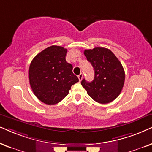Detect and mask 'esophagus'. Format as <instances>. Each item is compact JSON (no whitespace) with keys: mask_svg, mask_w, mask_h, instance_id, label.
<instances>
[{"mask_svg":"<svg viewBox=\"0 0 152 152\" xmlns=\"http://www.w3.org/2000/svg\"><path fill=\"white\" fill-rule=\"evenodd\" d=\"M83 74H80L78 75V80H79V81H81V80L83 79Z\"/></svg>","mask_w":152,"mask_h":152,"instance_id":"1","label":"esophagus"}]
</instances>
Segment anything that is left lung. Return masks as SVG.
Returning a JSON list of instances; mask_svg holds the SVG:
<instances>
[{
	"mask_svg": "<svg viewBox=\"0 0 152 152\" xmlns=\"http://www.w3.org/2000/svg\"><path fill=\"white\" fill-rule=\"evenodd\" d=\"M94 70L92 82L83 79L81 85L89 96L99 104H108L120 94L125 80L124 68L115 54L108 48L96 47L84 50Z\"/></svg>",
	"mask_w": 152,
	"mask_h": 152,
	"instance_id": "1",
	"label": "left lung"
}]
</instances>
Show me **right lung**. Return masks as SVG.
Wrapping results in <instances>:
<instances>
[{
	"label": "right lung",
	"mask_w": 152,
	"mask_h": 152,
	"mask_svg": "<svg viewBox=\"0 0 152 152\" xmlns=\"http://www.w3.org/2000/svg\"><path fill=\"white\" fill-rule=\"evenodd\" d=\"M67 50L51 46L38 53L29 67V80L34 94L44 104L54 105L69 94L78 78L73 66L66 62Z\"/></svg>",
	"instance_id": "obj_1"
}]
</instances>
